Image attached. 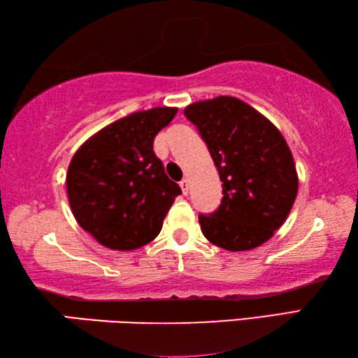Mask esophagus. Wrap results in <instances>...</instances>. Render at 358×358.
Here are the masks:
<instances>
[{
    "instance_id": "obj_1",
    "label": "esophagus",
    "mask_w": 358,
    "mask_h": 358,
    "mask_svg": "<svg viewBox=\"0 0 358 358\" xmlns=\"http://www.w3.org/2000/svg\"><path fill=\"white\" fill-rule=\"evenodd\" d=\"M179 185H180V189H182L184 195H187V193H189V180L182 179V180H180V182H179Z\"/></svg>"
}]
</instances>
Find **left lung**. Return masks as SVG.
Segmentation results:
<instances>
[{"instance_id": "obj_1", "label": "left lung", "mask_w": 358, "mask_h": 358, "mask_svg": "<svg viewBox=\"0 0 358 358\" xmlns=\"http://www.w3.org/2000/svg\"><path fill=\"white\" fill-rule=\"evenodd\" d=\"M184 114L200 131L222 180L220 206L198 215L203 234L227 250L259 248L284 224L296 198L298 176L284 136L233 96L193 103Z\"/></svg>"}]
</instances>
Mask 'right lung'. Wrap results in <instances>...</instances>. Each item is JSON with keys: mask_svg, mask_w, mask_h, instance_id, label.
<instances>
[{"mask_svg": "<svg viewBox=\"0 0 358 358\" xmlns=\"http://www.w3.org/2000/svg\"><path fill=\"white\" fill-rule=\"evenodd\" d=\"M176 113V108H154L127 115L93 134L74 154L66 174L69 206L99 244L133 250L160 233L182 192L165 174L154 139Z\"/></svg>", "mask_w": 358, "mask_h": 358, "instance_id": "1", "label": "right lung"}]
</instances>
